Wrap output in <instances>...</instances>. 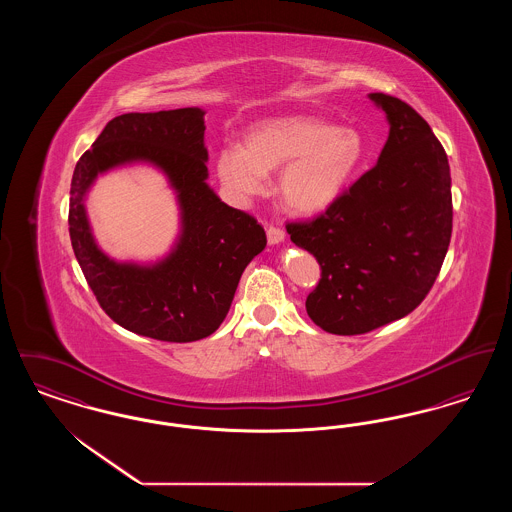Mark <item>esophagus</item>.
Segmentation results:
<instances>
[{"mask_svg":"<svg viewBox=\"0 0 512 512\" xmlns=\"http://www.w3.org/2000/svg\"><path fill=\"white\" fill-rule=\"evenodd\" d=\"M284 238H286V234H284V230L280 228V226H268L267 228V240L268 244H280V242H284Z\"/></svg>","mask_w":512,"mask_h":512,"instance_id":"1","label":"esophagus"}]
</instances>
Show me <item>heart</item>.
Instances as JSON below:
<instances>
[{
	"mask_svg": "<svg viewBox=\"0 0 512 512\" xmlns=\"http://www.w3.org/2000/svg\"><path fill=\"white\" fill-rule=\"evenodd\" d=\"M363 136L315 117H282L259 122L245 134L244 147H220L215 172L234 197L267 190L268 172H280L282 203L301 215L328 209L365 161Z\"/></svg>",
	"mask_w": 512,
	"mask_h": 512,
	"instance_id": "b5f03b06",
	"label": "heart"
}]
</instances>
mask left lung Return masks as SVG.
Masks as SVG:
<instances>
[{"label":"left lung","instance_id":"8db88e82","mask_svg":"<svg viewBox=\"0 0 512 512\" xmlns=\"http://www.w3.org/2000/svg\"><path fill=\"white\" fill-rule=\"evenodd\" d=\"M390 122L378 163L318 217L288 222L320 265L307 315L357 336L407 317L432 290L453 230L451 172L430 124L399 98L370 94Z\"/></svg>","mask_w":512,"mask_h":512}]
</instances>
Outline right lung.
Instances as JSON below:
<instances>
[{
  "mask_svg": "<svg viewBox=\"0 0 512 512\" xmlns=\"http://www.w3.org/2000/svg\"><path fill=\"white\" fill-rule=\"evenodd\" d=\"M203 115L184 107L115 117L78 159L71 182L69 234L88 286L117 324L153 340L186 343L211 336L245 267L267 245L257 219L222 203L205 182ZM132 160L165 171L183 209L179 244L153 268L117 264L101 254L83 211V195L98 172Z\"/></svg>",
  "mask_w": 512,
  "mask_h": 512,
  "instance_id": "obj_1",
  "label": "right lung"
}]
</instances>
